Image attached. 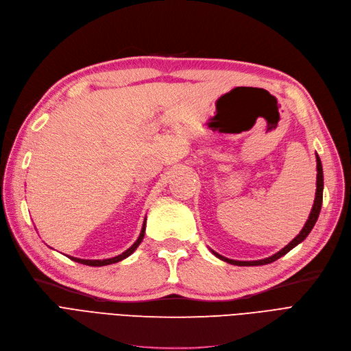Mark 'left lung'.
<instances>
[{
    "instance_id": "1",
    "label": "left lung",
    "mask_w": 351,
    "mask_h": 351,
    "mask_svg": "<svg viewBox=\"0 0 351 351\" xmlns=\"http://www.w3.org/2000/svg\"><path fill=\"white\" fill-rule=\"evenodd\" d=\"M317 171H318V173H317V195H315V202H313V206H312V210H311V215H309V219L306 221L305 226L302 228V231L299 232V235H296V237L291 241V243H289L283 250H280L279 252H276L274 256H271V257H269V258L257 260V261H237V260H229V258H226V257L219 256V254L215 252V251H212V252L215 254V256H216L217 258H221V260H223V261H226V263H229V264H235V265H264V264L273 263V261H276L277 258L283 257L285 254H287L292 248H295L298 244H300L302 241H304V239L309 235V232L312 231V228H313V225H315V222H317V219H318L319 212H321V206H322L324 176H322L321 160H319L318 155H317Z\"/></svg>"
}]
</instances>
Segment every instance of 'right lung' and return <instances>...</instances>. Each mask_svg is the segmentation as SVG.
<instances>
[{"label": "right lung", "mask_w": 351, "mask_h": 351, "mask_svg": "<svg viewBox=\"0 0 351 351\" xmlns=\"http://www.w3.org/2000/svg\"><path fill=\"white\" fill-rule=\"evenodd\" d=\"M145 225H147V219L143 221V226H142V231H141V234H139V238L136 239V243L132 245L130 248H128L125 252H122L120 254V256H117V257H113V258H106V260H82V258H75V257H69L71 260H74V261H77V263H81V264H86V265H91V267H101V265H108V264H113V263H119V261H122L123 258H126V257H129L132 252H134L138 247H139V244L142 243V239H143V235H145Z\"/></svg>", "instance_id": "right-lung-1"}]
</instances>
